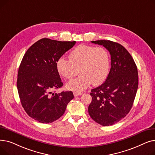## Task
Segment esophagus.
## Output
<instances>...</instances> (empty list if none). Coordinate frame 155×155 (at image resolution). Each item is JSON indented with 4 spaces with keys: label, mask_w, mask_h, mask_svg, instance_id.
I'll list each match as a JSON object with an SVG mask.
<instances>
[{
    "label": "esophagus",
    "mask_w": 155,
    "mask_h": 155,
    "mask_svg": "<svg viewBox=\"0 0 155 155\" xmlns=\"http://www.w3.org/2000/svg\"><path fill=\"white\" fill-rule=\"evenodd\" d=\"M82 94L81 93V92H73V95H74L75 97L80 96V95H81Z\"/></svg>",
    "instance_id": "esophagus-1"
}]
</instances>
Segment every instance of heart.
Returning a JSON list of instances; mask_svg holds the SVG:
<instances>
[{
  "instance_id": "heart-1",
  "label": "heart",
  "mask_w": 155,
  "mask_h": 155,
  "mask_svg": "<svg viewBox=\"0 0 155 155\" xmlns=\"http://www.w3.org/2000/svg\"><path fill=\"white\" fill-rule=\"evenodd\" d=\"M69 58L60 57L56 68L60 74L67 79L74 77L79 69L81 75L67 85L70 90L82 91L92 83L99 85L106 80L110 69V56L104 47L80 45L71 51Z\"/></svg>"
}]
</instances>
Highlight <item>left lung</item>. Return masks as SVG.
<instances>
[{"label": "left lung", "mask_w": 155, "mask_h": 155, "mask_svg": "<svg viewBox=\"0 0 155 155\" xmlns=\"http://www.w3.org/2000/svg\"><path fill=\"white\" fill-rule=\"evenodd\" d=\"M109 51L111 68L99 87L92 89L88 110L96 123L111 126L126 116L131 109L138 87V73L131 55L121 45L109 40L92 41Z\"/></svg>", "instance_id": "left-lung-1"}]
</instances>
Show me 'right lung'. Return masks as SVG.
I'll return each mask as SVG.
<instances>
[{"label": "right lung", "mask_w": 155, "mask_h": 155, "mask_svg": "<svg viewBox=\"0 0 155 155\" xmlns=\"http://www.w3.org/2000/svg\"><path fill=\"white\" fill-rule=\"evenodd\" d=\"M75 43L43 38L23 56L17 80L20 101L28 116L41 123L58 119L74 97L71 91H53L63 85L56 68L57 60Z\"/></svg>", "instance_id": "add662e5"}]
</instances>
